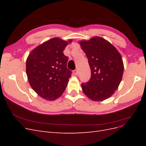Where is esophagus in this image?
Listing matches in <instances>:
<instances>
[{"label":"esophagus","instance_id":"1","mask_svg":"<svg viewBox=\"0 0 146 146\" xmlns=\"http://www.w3.org/2000/svg\"><path fill=\"white\" fill-rule=\"evenodd\" d=\"M78 73V70H77V69H76V70H73V74H74L77 75Z\"/></svg>","mask_w":146,"mask_h":146}]
</instances>
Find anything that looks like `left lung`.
Here are the masks:
<instances>
[{"label":"left lung","mask_w":146,"mask_h":146,"mask_svg":"<svg viewBox=\"0 0 146 146\" xmlns=\"http://www.w3.org/2000/svg\"><path fill=\"white\" fill-rule=\"evenodd\" d=\"M91 69L90 80L82 84L88 98L102 101L110 98L120 84L123 72L121 54L106 39L95 36L79 42Z\"/></svg>","instance_id":"1"}]
</instances>
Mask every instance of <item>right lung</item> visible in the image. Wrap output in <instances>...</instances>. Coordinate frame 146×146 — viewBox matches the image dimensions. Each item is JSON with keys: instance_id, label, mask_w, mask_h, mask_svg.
Masks as SVG:
<instances>
[{"instance_id": "add662e5", "label": "right lung", "mask_w": 146, "mask_h": 146, "mask_svg": "<svg viewBox=\"0 0 146 146\" xmlns=\"http://www.w3.org/2000/svg\"><path fill=\"white\" fill-rule=\"evenodd\" d=\"M71 39H49L30 53L26 61V73L32 89L47 100H54L63 94L71 77L68 69V58L63 51Z\"/></svg>"}]
</instances>
